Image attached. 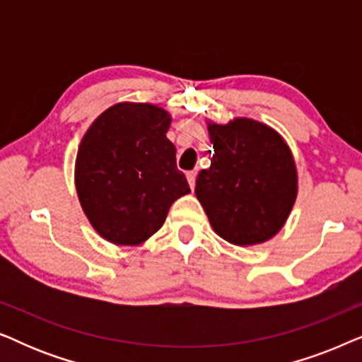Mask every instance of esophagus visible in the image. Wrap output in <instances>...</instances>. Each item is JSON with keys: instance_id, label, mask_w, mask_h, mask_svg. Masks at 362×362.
<instances>
[{"instance_id": "esophagus-1", "label": "esophagus", "mask_w": 362, "mask_h": 362, "mask_svg": "<svg viewBox=\"0 0 362 362\" xmlns=\"http://www.w3.org/2000/svg\"><path fill=\"white\" fill-rule=\"evenodd\" d=\"M196 176H197V173H196V171H189V173H186L187 182H189V187H191V189H194V186H196Z\"/></svg>"}]
</instances>
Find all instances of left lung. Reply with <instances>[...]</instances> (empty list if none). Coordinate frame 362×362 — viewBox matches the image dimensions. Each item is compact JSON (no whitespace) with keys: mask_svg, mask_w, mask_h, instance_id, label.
Wrapping results in <instances>:
<instances>
[{"mask_svg":"<svg viewBox=\"0 0 362 362\" xmlns=\"http://www.w3.org/2000/svg\"><path fill=\"white\" fill-rule=\"evenodd\" d=\"M214 148L194 194L214 232L229 244H264L285 226L298 196V170L288 143L254 118L206 120Z\"/></svg>","mask_w":362,"mask_h":362,"instance_id":"8db88e82","label":"left lung"}]
</instances>
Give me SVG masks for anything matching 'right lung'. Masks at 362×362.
<instances>
[{
  "instance_id": "add662e5",
  "label": "right lung",
  "mask_w": 362,
  "mask_h": 362,
  "mask_svg": "<svg viewBox=\"0 0 362 362\" xmlns=\"http://www.w3.org/2000/svg\"><path fill=\"white\" fill-rule=\"evenodd\" d=\"M171 113L155 103L118 102L102 112L77 150L74 181L83 214L102 239L136 247L191 192L166 138Z\"/></svg>"
}]
</instances>
